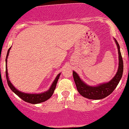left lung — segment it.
I'll return each mask as SVG.
<instances>
[{
	"label": "left lung",
	"instance_id": "left-lung-1",
	"mask_svg": "<svg viewBox=\"0 0 129 129\" xmlns=\"http://www.w3.org/2000/svg\"><path fill=\"white\" fill-rule=\"evenodd\" d=\"M114 40L118 47V54H119V57H118L119 66L116 74L111 81L107 83L99 84L97 86H90L81 80L76 72H73V78L75 80L78 91L85 98L91 100H101L105 98L113 92L121 80L123 71V62L121 57L119 44L116 39H114Z\"/></svg>",
	"mask_w": 129,
	"mask_h": 129
}]
</instances>
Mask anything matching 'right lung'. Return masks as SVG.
<instances>
[{
	"instance_id": "add662e5",
	"label": "right lung",
	"mask_w": 129,
	"mask_h": 129,
	"mask_svg": "<svg viewBox=\"0 0 129 129\" xmlns=\"http://www.w3.org/2000/svg\"><path fill=\"white\" fill-rule=\"evenodd\" d=\"M11 47H10V49H8V53H7V56L6 58V80L7 82H8V84L10 87V89H11L13 92H15L18 97L21 98L22 100H23L24 101L26 102H28L29 104H40L42 102H44L45 101L47 100L48 99L51 98L53 95V92L54 91V89L56 88V83H57L59 77H60V73L57 75V76L56 77L55 80H54V82L52 83L51 86L50 87L49 89L47 91L44 92H42L40 94H29V93H25V92H22L21 91H19L18 90H17L15 87L13 85L12 83H11V82L9 80V77H8V69H7V58H8V56L9 55V53H10V51L11 49Z\"/></svg>"
}]
</instances>
